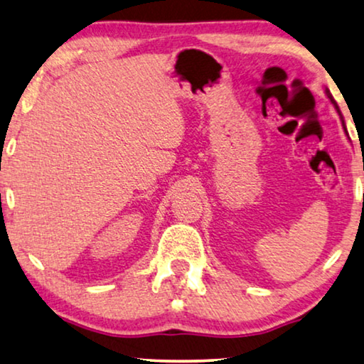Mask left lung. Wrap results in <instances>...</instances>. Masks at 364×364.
I'll return each instance as SVG.
<instances>
[{
    "mask_svg": "<svg viewBox=\"0 0 364 364\" xmlns=\"http://www.w3.org/2000/svg\"><path fill=\"white\" fill-rule=\"evenodd\" d=\"M326 94H328V97H330V101L333 102V106L336 107V111H338V114H340V117H341V112H340V109H338V104L335 102V99L331 97V94H330V91H326ZM341 124H343V127H345V121H343V117H341ZM345 131H346V127H345ZM348 134V132H346Z\"/></svg>",
    "mask_w": 364,
    "mask_h": 364,
    "instance_id": "8db88e82",
    "label": "left lung"
}]
</instances>
